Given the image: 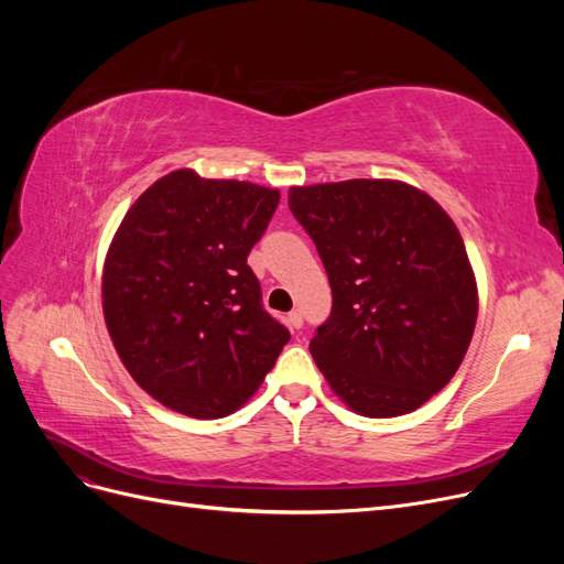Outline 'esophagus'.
<instances>
[{
    "label": "esophagus",
    "mask_w": 564,
    "mask_h": 564,
    "mask_svg": "<svg viewBox=\"0 0 564 564\" xmlns=\"http://www.w3.org/2000/svg\"><path fill=\"white\" fill-rule=\"evenodd\" d=\"M289 324H292L294 329H301V327H303V315H301V311H292V313H289Z\"/></svg>",
    "instance_id": "34e87169"
}]
</instances>
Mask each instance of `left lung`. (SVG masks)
<instances>
[{
	"label": "left lung",
	"instance_id": "left-lung-1",
	"mask_svg": "<svg viewBox=\"0 0 564 564\" xmlns=\"http://www.w3.org/2000/svg\"><path fill=\"white\" fill-rule=\"evenodd\" d=\"M289 209L334 296L311 340L317 369L360 416L414 412L454 379L475 332L477 282L456 224L392 178L294 185Z\"/></svg>",
	"mask_w": 564,
	"mask_h": 564
}]
</instances>
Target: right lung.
<instances>
[{
    "label": "right lung",
    "instance_id": "obj_1",
    "mask_svg": "<svg viewBox=\"0 0 564 564\" xmlns=\"http://www.w3.org/2000/svg\"><path fill=\"white\" fill-rule=\"evenodd\" d=\"M280 191L176 169L119 224L104 263V317L150 398L193 419L237 412L275 367L289 332L247 265Z\"/></svg>",
    "mask_w": 564,
    "mask_h": 564
}]
</instances>
